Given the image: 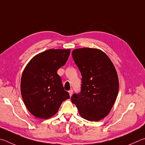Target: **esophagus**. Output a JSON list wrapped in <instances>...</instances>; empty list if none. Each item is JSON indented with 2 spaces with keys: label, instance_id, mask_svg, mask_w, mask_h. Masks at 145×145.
I'll list each match as a JSON object with an SVG mask.
<instances>
[{
  "label": "esophagus",
  "instance_id": "34e87169",
  "mask_svg": "<svg viewBox=\"0 0 145 145\" xmlns=\"http://www.w3.org/2000/svg\"><path fill=\"white\" fill-rule=\"evenodd\" d=\"M68 93H69L70 96L71 97V96H72V94H73V90H72V89H71V90H70L69 91H68Z\"/></svg>",
  "mask_w": 145,
  "mask_h": 145
}]
</instances>
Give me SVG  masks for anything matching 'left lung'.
Listing matches in <instances>:
<instances>
[{
	"instance_id": "left-lung-1",
	"label": "left lung",
	"mask_w": 145,
	"mask_h": 145,
	"mask_svg": "<svg viewBox=\"0 0 145 145\" xmlns=\"http://www.w3.org/2000/svg\"><path fill=\"white\" fill-rule=\"evenodd\" d=\"M82 74L81 92L71 98L82 117L99 121L106 117L116 101L119 88L117 71L108 56L96 48L72 51Z\"/></svg>"
}]
</instances>
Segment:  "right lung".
Instances as JSON below:
<instances>
[{"label": "right lung", "mask_w": 145, "mask_h": 145, "mask_svg": "<svg viewBox=\"0 0 145 145\" xmlns=\"http://www.w3.org/2000/svg\"><path fill=\"white\" fill-rule=\"evenodd\" d=\"M70 49H51L33 57L21 78V93L28 110L37 118L47 119L69 99L57 70L68 60Z\"/></svg>", "instance_id": "right-lung-1"}]
</instances>
